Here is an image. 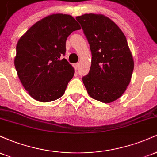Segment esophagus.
<instances>
[{"label": "esophagus", "instance_id": "1", "mask_svg": "<svg viewBox=\"0 0 157 157\" xmlns=\"http://www.w3.org/2000/svg\"><path fill=\"white\" fill-rule=\"evenodd\" d=\"M73 66H74V68H75V70L78 69V67H79V63H75V64H73Z\"/></svg>", "mask_w": 157, "mask_h": 157}]
</instances>
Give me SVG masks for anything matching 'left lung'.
<instances>
[{
    "instance_id": "1",
    "label": "left lung",
    "mask_w": 157,
    "mask_h": 157,
    "mask_svg": "<svg viewBox=\"0 0 157 157\" xmlns=\"http://www.w3.org/2000/svg\"><path fill=\"white\" fill-rule=\"evenodd\" d=\"M91 48V65L82 77L89 96L109 103L122 96L130 83L134 59L119 26L102 15L85 14L76 17Z\"/></svg>"
}]
</instances>
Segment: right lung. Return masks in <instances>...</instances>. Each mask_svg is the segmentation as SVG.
I'll use <instances>...</instances> for the list:
<instances>
[{
    "instance_id": "add662e5",
    "label": "right lung",
    "mask_w": 157,
    "mask_h": 157,
    "mask_svg": "<svg viewBox=\"0 0 157 157\" xmlns=\"http://www.w3.org/2000/svg\"><path fill=\"white\" fill-rule=\"evenodd\" d=\"M80 29L72 16L53 14L37 21L19 39L15 67L32 98L46 102L63 95L75 70L61 57L68 35Z\"/></svg>"
}]
</instances>
